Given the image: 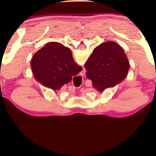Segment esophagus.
I'll return each mask as SVG.
<instances>
[{
  "instance_id": "34e87169",
  "label": "esophagus",
  "mask_w": 156,
  "mask_h": 156,
  "mask_svg": "<svg viewBox=\"0 0 156 156\" xmlns=\"http://www.w3.org/2000/svg\"><path fill=\"white\" fill-rule=\"evenodd\" d=\"M85 72H86V71H85V69H83V71H82V73H81V74L82 75H83V76H84V74H85Z\"/></svg>"
}]
</instances>
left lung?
<instances>
[{"mask_svg":"<svg viewBox=\"0 0 156 156\" xmlns=\"http://www.w3.org/2000/svg\"><path fill=\"white\" fill-rule=\"evenodd\" d=\"M129 66L122 48L114 42H103L96 47L84 64L87 77L100 92L124 80Z\"/></svg>","mask_w":156,"mask_h":156,"instance_id":"8db88e82","label":"left lung"}]
</instances>
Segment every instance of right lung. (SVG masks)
Segmentation results:
<instances>
[{
	"label": "right lung",
	"instance_id": "obj_1",
	"mask_svg": "<svg viewBox=\"0 0 156 156\" xmlns=\"http://www.w3.org/2000/svg\"><path fill=\"white\" fill-rule=\"evenodd\" d=\"M31 68L36 79L53 90L71 81L82 67L73 58L69 48L58 42H49L34 55Z\"/></svg>",
	"mask_w": 156,
	"mask_h": 156
}]
</instances>
